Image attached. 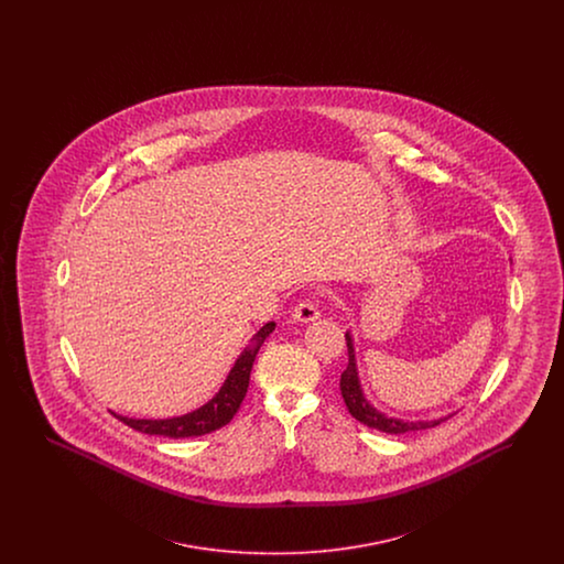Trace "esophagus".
I'll return each mask as SVG.
<instances>
[{
    "instance_id": "obj_1",
    "label": "esophagus",
    "mask_w": 564,
    "mask_h": 564,
    "mask_svg": "<svg viewBox=\"0 0 564 564\" xmlns=\"http://www.w3.org/2000/svg\"><path fill=\"white\" fill-rule=\"evenodd\" d=\"M319 308L313 300H302L297 306L292 311V319L297 323H311L319 319Z\"/></svg>"
}]
</instances>
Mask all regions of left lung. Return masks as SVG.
I'll use <instances>...</instances> for the list:
<instances>
[{"mask_svg":"<svg viewBox=\"0 0 564 564\" xmlns=\"http://www.w3.org/2000/svg\"><path fill=\"white\" fill-rule=\"evenodd\" d=\"M347 338V347H349V366L347 370L340 376V393H343V400L347 403V410L350 412L352 419H357L359 423L368 425L376 431H382V433H391V435H398V433H408V431H421L430 430L440 425L442 421H446L448 416H453L455 412L446 414V416H440V419H431V421H405V419H398V416H391V414H384L382 410H378L375 403L370 402L364 393V387H361V380H359V372H357V359H355V343H352V334L347 332L345 334Z\"/></svg>","mask_w":564,"mask_h":564,"instance_id":"left-lung-1","label":"left lung"}]
</instances>
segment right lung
Returning <instances> with one entry per match:
<instances>
[{
  "instance_id": "right-lung-1",
  "label": "right lung",
  "mask_w": 564,
  "mask_h": 564,
  "mask_svg": "<svg viewBox=\"0 0 564 564\" xmlns=\"http://www.w3.org/2000/svg\"><path fill=\"white\" fill-rule=\"evenodd\" d=\"M274 325L276 323L269 322L253 334L249 345L241 350L235 366L230 368L219 391L200 408L192 410L188 414H182V416H171V419H131V416H122V414L113 412L116 419H120L124 425L141 431V433L164 435V437H175V440L205 435V433H212V431L228 425L232 421V416L237 414V410L241 408L247 387H249V375H251L256 355L264 345V340L272 334Z\"/></svg>"
}]
</instances>
